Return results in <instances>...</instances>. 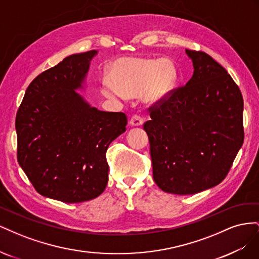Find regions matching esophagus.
<instances>
[{
    "label": "esophagus",
    "mask_w": 259,
    "mask_h": 259,
    "mask_svg": "<svg viewBox=\"0 0 259 259\" xmlns=\"http://www.w3.org/2000/svg\"><path fill=\"white\" fill-rule=\"evenodd\" d=\"M144 120L139 115H133L130 120V125H132V126H142Z\"/></svg>",
    "instance_id": "esophagus-1"
}]
</instances>
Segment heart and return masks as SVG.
Returning a JSON list of instances; mask_svg holds the SVG:
<instances>
[{"instance_id":"heart-1","label":"heart","mask_w":259,"mask_h":259,"mask_svg":"<svg viewBox=\"0 0 259 259\" xmlns=\"http://www.w3.org/2000/svg\"><path fill=\"white\" fill-rule=\"evenodd\" d=\"M177 67L173 59L124 56L115 59L109 70V80L101 83L103 95L112 100L140 98L154 105L165 99L177 82Z\"/></svg>"}]
</instances>
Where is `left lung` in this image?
Instances as JSON below:
<instances>
[{"instance_id": "1", "label": "left lung", "mask_w": 259, "mask_h": 259, "mask_svg": "<svg viewBox=\"0 0 259 259\" xmlns=\"http://www.w3.org/2000/svg\"><path fill=\"white\" fill-rule=\"evenodd\" d=\"M193 74L160 107L144 130L153 180L161 190L194 194L221 184L244 140L242 94L207 54L186 50Z\"/></svg>"}]
</instances>
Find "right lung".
Listing matches in <instances>:
<instances>
[{"label":"right lung","mask_w":259,"mask_h":259,"mask_svg":"<svg viewBox=\"0 0 259 259\" xmlns=\"http://www.w3.org/2000/svg\"><path fill=\"white\" fill-rule=\"evenodd\" d=\"M98 51L73 54L30 83L16 115L17 158L35 190L65 203L97 198L108 184L107 149L126 131L122 112L91 106L86 89Z\"/></svg>","instance_id":"right-lung-1"}]
</instances>
